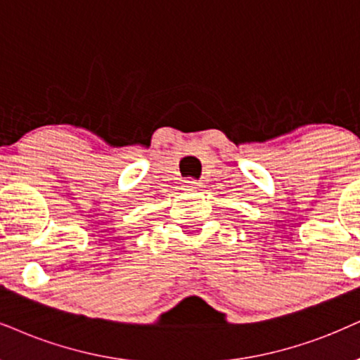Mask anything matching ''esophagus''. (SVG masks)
Masks as SVG:
<instances>
[{
	"label": "esophagus",
	"mask_w": 360,
	"mask_h": 360,
	"mask_svg": "<svg viewBox=\"0 0 360 360\" xmlns=\"http://www.w3.org/2000/svg\"><path fill=\"white\" fill-rule=\"evenodd\" d=\"M183 188L184 191H195L201 188V183H195V181H184Z\"/></svg>",
	"instance_id": "esophagus-1"
}]
</instances>
